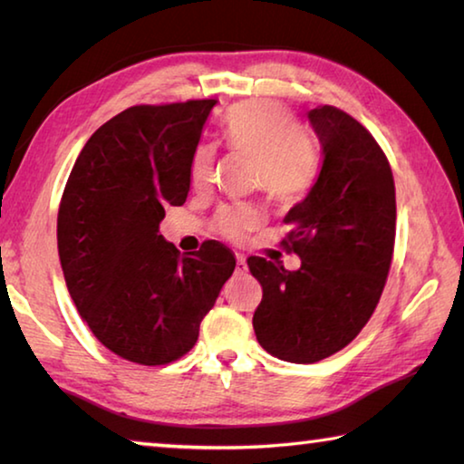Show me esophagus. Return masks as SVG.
<instances>
[{"label":"esophagus","mask_w":464,"mask_h":464,"mask_svg":"<svg viewBox=\"0 0 464 464\" xmlns=\"http://www.w3.org/2000/svg\"><path fill=\"white\" fill-rule=\"evenodd\" d=\"M235 257H237V272H246V270H247V262H246V257H243L241 254H237Z\"/></svg>","instance_id":"1"}]
</instances>
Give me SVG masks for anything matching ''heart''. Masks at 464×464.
I'll list each match as a JSON object with an SVG mask.
<instances>
[{
  "label": "heart",
  "instance_id": "heart-1",
  "mask_svg": "<svg viewBox=\"0 0 464 464\" xmlns=\"http://www.w3.org/2000/svg\"><path fill=\"white\" fill-rule=\"evenodd\" d=\"M225 145L256 161L254 182L274 202H293L309 190L317 169L315 147L286 106L274 100H249L233 106L223 119ZM215 174V149L200 145L192 155L190 179L207 190ZM260 213L247 204L218 210L213 229L229 241H241L260 225Z\"/></svg>",
  "mask_w": 464,
  "mask_h": 464
}]
</instances>
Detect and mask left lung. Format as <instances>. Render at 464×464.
<instances>
[{
  "label": "left lung",
  "instance_id": "1",
  "mask_svg": "<svg viewBox=\"0 0 464 464\" xmlns=\"http://www.w3.org/2000/svg\"><path fill=\"white\" fill-rule=\"evenodd\" d=\"M324 163L309 194L288 210L280 246L301 257L290 272L247 257L262 285L254 332L266 352L313 364L345 348L372 317L395 247V182L381 145L335 106L309 112Z\"/></svg>",
  "mask_w": 464,
  "mask_h": 464
}]
</instances>
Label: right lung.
I'll use <instances>...</instances> for the list:
<instances>
[{"instance_id": "obj_1", "label": "right lung", "mask_w": 464, "mask_h": 464, "mask_svg": "<svg viewBox=\"0 0 464 464\" xmlns=\"http://www.w3.org/2000/svg\"><path fill=\"white\" fill-rule=\"evenodd\" d=\"M215 104L122 110L90 137L63 190L57 246L69 295L98 342L129 362L161 366L188 354L237 264L218 241L179 256L160 235L166 207L186 202Z\"/></svg>"}]
</instances>
